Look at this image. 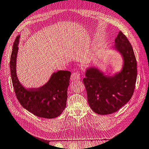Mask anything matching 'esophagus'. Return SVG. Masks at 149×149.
Wrapping results in <instances>:
<instances>
[{
  "label": "esophagus",
  "instance_id": "1",
  "mask_svg": "<svg viewBox=\"0 0 149 149\" xmlns=\"http://www.w3.org/2000/svg\"><path fill=\"white\" fill-rule=\"evenodd\" d=\"M80 79V74L78 73H73L71 76V81H76Z\"/></svg>",
  "mask_w": 149,
  "mask_h": 149
}]
</instances>
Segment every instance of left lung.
Segmentation results:
<instances>
[{"instance_id": "8db88e82", "label": "left lung", "mask_w": 149, "mask_h": 149, "mask_svg": "<svg viewBox=\"0 0 149 149\" xmlns=\"http://www.w3.org/2000/svg\"><path fill=\"white\" fill-rule=\"evenodd\" d=\"M113 48L123 57L120 71L107 76L93 66L87 68L83 79L89 105L100 115L113 113L128 102L133 95L137 80V61L133 48L120 31L115 39Z\"/></svg>"}]
</instances>
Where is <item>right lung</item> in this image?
I'll list each match as a JSON object with an SVG mask.
<instances>
[{
    "mask_svg": "<svg viewBox=\"0 0 149 149\" xmlns=\"http://www.w3.org/2000/svg\"><path fill=\"white\" fill-rule=\"evenodd\" d=\"M20 35L13 43L10 56V74L17 100L25 109L40 118L52 119L59 116L65 109L67 89L71 72L53 73L48 81L38 88H25L20 83L16 72V61Z\"/></svg>",
    "mask_w": 149,
    "mask_h": 149,
    "instance_id": "obj_1",
    "label": "right lung"
}]
</instances>
